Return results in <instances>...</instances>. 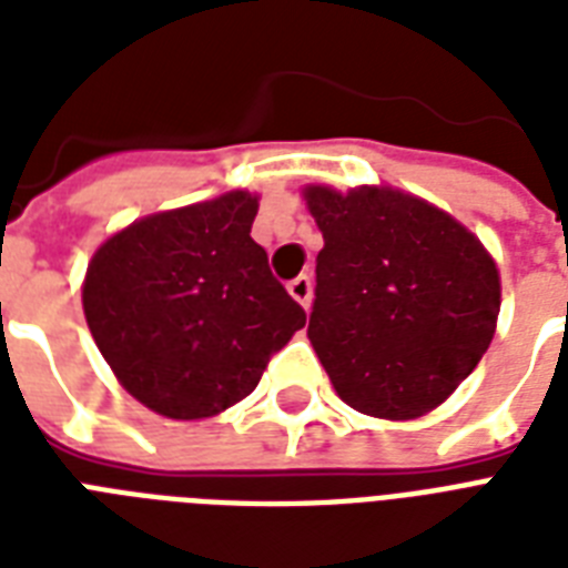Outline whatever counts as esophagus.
I'll return each mask as SVG.
<instances>
[{
	"mask_svg": "<svg viewBox=\"0 0 568 568\" xmlns=\"http://www.w3.org/2000/svg\"><path fill=\"white\" fill-rule=\"evenodd\" d=\"M288 294H292L294 301L301 303L303 310H310L312 303V280L306 274L294 276L292 283H288Z\"/></svg>",
	"mask_w": 568,
	"mask_h": 568,
	"instance_id": "esophagus-1",
	"label": "esophagus"
}]
</instances>
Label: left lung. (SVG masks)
<instances>
[{
  "mask_svg": "<svg viewBox=\"0 0 568 568\" xmlns=\"http://www.w3.org/2000/svg\"><path fill=\"white\" fill-rule=\"evenodd\" d=\"M303 196L324 235L310 342L336 392L388 422L436 409L495 336V258L422 196L374 185Z\"/></svg>",
  "mask_w": 568,
  "mask_h": 568,
  "instance_id": "left-lung-1",
  "label": "left lung"
}]
</instances>
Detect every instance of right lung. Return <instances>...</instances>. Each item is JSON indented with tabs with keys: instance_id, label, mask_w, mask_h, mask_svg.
<instances>
[{
	"instance_id": "right-lung-1",
	"label": "right lung",
	"mask_w": 568,
	"mask_h": 568,
	"mask_svg": "<svg viewBox=\"0 0 568 568\" xmlns=\"http://www.w3.org/2000/svg\"><path fill=\"white\" fill-rule=\"evenodd\" d=\"M258 196L146 214L93 253L82 285L91 336L129 395L168 418H209L258 386L306 324L250 239Z\"/></svg>"
}]
</instances>
